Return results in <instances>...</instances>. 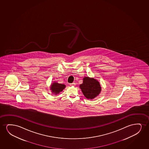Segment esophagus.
Here are the masks:
<instances>
[{
    "mask_svg": "<svg viewBox=\"0 0 149 149\" xmlns=\"http://www.w3.org/2000/svg\"><path fill=\"white\" fill-rule=\"evenodd\" d=\"M75 85V84L74 83V82H73V83H72V84H70V86H74Z\"/></svg>",
    "mask_w": 149,
    "mask_h": 149,
    "instance_id": "34e87169",
    "label": "esophagus"
}]
</instances>
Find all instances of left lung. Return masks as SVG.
<instances>
[{"instance_id":"8db88e82","label":"left lung","mask_w":149,"mask_h":149,"mask_svg":"<svg viewBox=\"0 0 149 149\" xmlns=\"http://www.w3.org/2000/svg\"><path fill=\"white\" fill-rule=\"evenodd\" d=\"M83 83L80 84V88L87 99H94L99 94L101 88L99 82L93 78L84 77Z\"/></svg>"}]
</instances>
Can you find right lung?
Here are the masks:
<instances>
[{
  "mask_svg": "<svg viewBox=\"0 0 149 149\" xmlns=\"http://www.w3.org/2000/svg\"><path fill=\"white\" fill-rule=\"evenodd\" d=\"M65 84L54 82L51 85V90H52V92L54 93V94L56 95L59 93V92L63 91V90L65 88Z\"/></svg>",
  "mask_w": 149,
  "mask_h": 149,
  "instance_id": "1",
  "label": "right lung"
}]
</instances>
